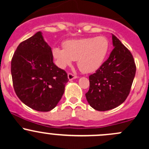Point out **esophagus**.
Returning <instances> with one entry per match:
<instances>
[{
  "label": "esophagus",
  "mask_w": 149,
  "mask_h": 149,
  "mask_svg": "<svg viewBox=\"0 0 149 149\" xmlns=\"http://www.w3.org/2000/svg\"><path fill=\"white\" fill-rule=\"evenodd\" d=\"M68 78L69 80L71 81V80H73V79H76V78H78V76H76V75L73 74V73H69L68 74Z\"/></svg>",
  "instance_id": "1"
}]
</instances>
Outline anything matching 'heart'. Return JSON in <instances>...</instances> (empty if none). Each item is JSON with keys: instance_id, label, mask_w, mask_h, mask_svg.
Instances as JSON below:
<instances>
[{"instance_id": "b5f03b06", "label": "heart", "mask_w": 149, "mask_h": 149, "mask_svg": "<svg viewBox=\"0 0 149 149\" xmlns=\"http://www.w3.org/2000/svg\"><path fill=\"white\" fill-rule=\"evenodd\" d=\"M64 49L52 48V55L61 68H65L77 61L84 73H91L102 65L109 49V41L104 36L70 40L63 42Z\"/></svg>"}]
</instances>
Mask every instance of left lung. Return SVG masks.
Segmentation results:
<instances>
[{"instance_id": "obj_1", "label": "left lung", "mask_w": 149, "mask_h": 149, "mask_svg": "<svg viewBox=\"0 0 149 149\" xmlns=\"http://www.w3.org/2000/svg\"><path fill=\"white\" fill-rule=\"evenodd\" d=\"M112 44L109 58L89 76L86 97L90 106L98 111L109 110L124 102L136 75V63L130 50L113 34Z\"/></svg>"}]
</instances>
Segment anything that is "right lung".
Listing matches in <instances>:
<instances>
[{"mask_svg": "<svg viewBox=\"0 0 149 149\" xmlns=\"http://www.w3.org/2000/svg\"><path fill=\"white\" fill-rule=\"evenodd\" d=\"M11 76L19 100L40 112L56 107L68 81L65 70L54 64L51 47L41 31L17 47L11 60Z\"/></svg>", "mask_w": 149, "mask_h": 149, "instance_id": "obj_1", "label": "right lung"}]
</instances>
